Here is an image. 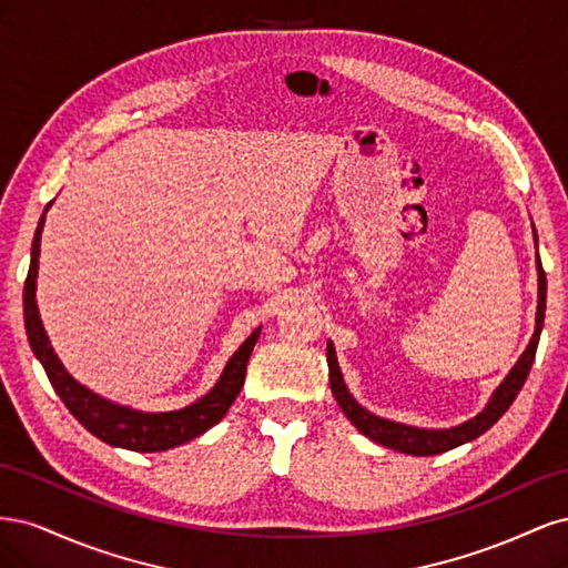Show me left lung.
I'll return each mask as SVG.
<instances>
[{"instance_id": "8db88e82", "label": "left lung", "mask_w": 568, "mask_h": 568, "mask_svg": "<svg viewBox=\"0 0 568 568\" xmlns=\"http://www.w3.org/2000/svg\"><path fill=\"white\" fill-rule=\"evenodd\" d=\"M538 242V239H536ZM545 298H547V277L542 263L538 257V317H536V334H532L526 353L519 357V363L514 365V369L507 374V379L500 384L493 393V398L488 403V407L480 412L478 417L464 422L455 428H445V432H428V428H417V426H405V424H395L388 419H382L372 415L365 407H359L343 384V376L336 363V353L332 343H326V365H329V384H332V393L336 403L341 405L343 415H346L353 426L357 428L359 434H365L367 438H372L374 443L386 445V448H393L405 455H417V457H426V455H438L445 450H453L462 443H469L474 438H478L480 434H486L488 428L500 419L505 412L509 409V405L517 398L526 376L532 367V359H536V351H538V341H540V332H542V322H545Z\"/></svg>"}]
</instances>
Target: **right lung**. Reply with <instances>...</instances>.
<instances>
[{
    "label": "right lung",
    "instance_id": "1",
    "mask_svg": "<svg viewBox=\"0 0 568 568\" xmlns=\"http://www.w3.org/2000/svg\"><path fill=\"white\" fill-rule=\"evenodd\" d=\"M49 205L51 201L47 203L44 213L49 211ZM44 213L40 217L36 239H32V257H30V270H28L26 288H23V315H26V332H28L30 348L38 355L51 386H54V390L59 393L63 405L71 409V415L99 440L115 445V448L134 450V453L170 450L175 448V445L189 443L192 438L201 436L203 432H209L211 426H215L222 417L227 415V409L232 407L239 390L244 386L246 365H248L255 341L261 336V326H257V329L242 343V348L232 355L215 388L209 395H203V398L196 400L194 405L175 409V412H136V409L120 407L104 398H99V395L80 386L73 376L63 369L59 357L54 355V348L49 346V338L44 334V326L38 313L36 280H38L40 234L44 227Z\"/></svg>",
    "mask_w": 568,
    "mask_h": 568
}]
</instances>
